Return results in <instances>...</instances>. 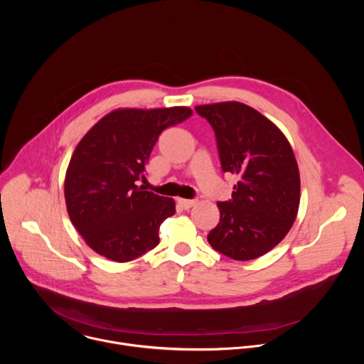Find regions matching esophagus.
<instances>
[{
    "instance_id": "1",
    "label": "esophagus",
    "mask_w": 364,
    "mask_h": 364,
    "mask_svg": "<svg viewBox=\"0 0 364 364\" xmlns=\"http://www.w3.org/2000/svg\"><path fill=\"white\" fill-rule=\"evenodd\" d=\"M197 201L196 200H187V198H178V205L181 207V209L184 210H188L191 209V207L196 204Z\"/></svg>"
}]
</instances>
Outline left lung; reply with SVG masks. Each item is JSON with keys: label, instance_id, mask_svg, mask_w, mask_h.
I'll list each match as a JSON object with an SVG mask.
<instances>
[{"label": "left lung", "instance_id": "8db88e82", "mask_svg": "<svg viewBox=\"0 0 364 364\" xmlns=\"http://www.w3.org/2000/svg\"><path fill=\"white\" fill-rule=\"evenodd\" d=\"M215 131L222 170L239 176L232 198L219 201L220 222L207 235L235 261L274 249L292 228L299 205V171L292 148L256 109L240 102L196 107Z\"/></svg>", "mask_w": 364, "mask_h": 364}]
</instances>
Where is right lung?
<instances>
[{"mask_svg": "<svg viewBox=\"0 0 364 364\" xmlns=\"http://www.w3.org/2000/svg\"><path fill=\"white\" fill-rule=\"evenodd\" d=\"M187 107L117 109L77 144L65 178L69 218L96 253L129 262L160 243L173 198L142 190L145 166L160 134L191 117Z\"/></svg>", "mask_w": 364, "mask_h": 364, "instance_id": "1", "label": "right lung"}]
</instances>
